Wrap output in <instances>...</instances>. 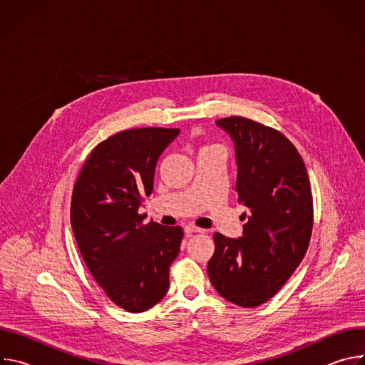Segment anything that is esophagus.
<instances>
[{
	"label": "esophagus",
	"instance_id": "1",
	"mask_svg": "<svg viewBox=\"0 0 365 365\" xmlns=\"http://www.w3.org/2000/svg\"><path fill=\"white\" fill-rule=\"evenodd\" d=\"M185 232H186L187 235H190V234H196V232H205V230L197 228V227H195V225H187V227H185Z\"/></svg>",
	"mask_w": 365,
	"mask_h": 365
}]
</instances>
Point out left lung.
<instances>
[{
	"label": "left lung",
	"mask_w": 365,
	"mask_h": 365,
	"mask_svg": "<svg viewBox=\"0 0 365 365\" xmlns=\"http://www.w3.org/2000/svg\"><path fill=\"white\" fill-rule=\"evenodd\" d=\"M235 145V190L247 206L242 237L214 235L207 276L228 302L255 307L270 300L303 259L314 225L306 166L277 130L244 117L217 121Z\"/></svg>",
	"instance_id": "8db88e82"
}]
</instances>
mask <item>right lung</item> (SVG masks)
<instances>
[{
    "instance_id": "right-lung-1",
    "label": "right lung",
    "mask_w": 365,
    "mask_h": 365,
    "mask_svg": "<svg viewBox=\"0 0 365 365\" xmlns=\"http://www.w3.org/2000/svg\"><path fill=\"white\" fill-rule=\"evenodd\" d=\"M179 128H133L99 143L72 193L71 224L83 262L107 296L138 314L169 290V269L183 230L138 214L153 192L155 165Z\"/></svg>"
}]
</instances>
